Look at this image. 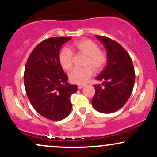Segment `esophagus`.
Here are the masks:
<instances>
[{
    "label": "esophagus",
    "mask_w": 157,
    "mask_h": 157,
    "mask_svg": "<svg viewBox=\"0 0 157 157\" xmlns=\"http://www.w3.org/2000/svg\"><path fill=\"white\" fill-rule=\"evenodd\" d=\"M84 86H85V85H79V86H77V87H78L79 89H82V88H83Z\"/></svg>",
    "instance_id": "34e87169"
}]
</instances>
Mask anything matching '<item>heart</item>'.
<instances>
[{
  "label": "heart",
  "mask_w": 157,
  "mask_h": 157,
  "mask_svg": "<svg viewBox=\"0 0 157 157\" xmlns=\"http://www.w3.org/2000/svg\"><path fill=\"white\" fill-rule=\"evenodd\" d=\"M74 52L86 56L82 68H75L68 75L69 80L75 84H84L93 75L94 71L99 72L104 68L107 55L94 41L90 39H81L71 45ZM59 62L65 71H69L73 66V53L67 48H63L59 53Z\"/></svg>",
  "instance_id": "heart-1"
}]
</instances>
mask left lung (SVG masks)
<instances>
[{"label":"left lung","instance_id":"1","mask_svg":"<svg viewBox=\"0 0 157 157\" xmlns=\"http://www.w3.org/2000/svg\"><path fill=\"white\" fill-rule=\"evenodd\" d=\"M105 46L107 65L96 80L102 85H94L95 94L91 100L97 111L109 113L120 109L126 103L134 88V68L130 55L120 44L111 38L96 35Z\"/></svg>","mask_w":157,"mask_h":157}]
</instances>
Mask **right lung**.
<instances>
[{
	"mask_svg": "<svg viewBox=\"0 0 157 157\" xmlns=\"http://www.w3.org/2000/svg\"><path fill=\"white\" fill-rule=\"evenodd\" d=\"M71 37H51L37 45L30 54L24 71L25 89L33 108L44 117L61 120L71 111L70 97L77 85L68 83V77L59 62L60 48Z\"/></svg>",
	"mask_w": 157,
	"mask_h": 157,
	"instance_id": "right-lung-1",
	"label": "right lung"
}]
</instances>
